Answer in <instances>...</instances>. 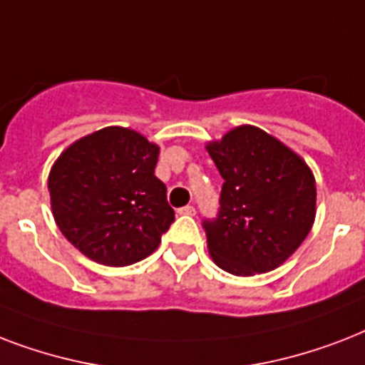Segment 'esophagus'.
Masks as SVG:
<instances>
[{"label": "esophagus", "mask_w": 365, "mask_h": 365, "mask_svg": "<svg viewBox=\"0 0 365 365\" xmlns=\"http://www.w3.org/2000/svg\"><path fill=\"white\" fill-rule=\"evenodd\" d=\"M178 214H182V216H195V206H191V205L183 206V208H180V210H178Z\"/></svg>", "instance_id": "1"}]
</instances>
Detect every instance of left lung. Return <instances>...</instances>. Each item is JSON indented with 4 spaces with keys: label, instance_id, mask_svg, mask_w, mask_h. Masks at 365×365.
Returning a JSON list of instances; mask_svg holds the SVG:
<instances>
[{
    "label": "left lung",
    "instance_id": "obj_1",
    "mask_svg": "<svg viewBox=\"0 0 365 365\" xmlns=\"http://www.w3.org/2000/svg\"><path fill=\"white\" fill-rule=\"evenodd\" d=\"M223 178L220 212L205 220L212 259L252 277L282 265L311 231L317 182L311 168L265 130L242 125L206 145Z\"/></svg>",
    "mask_w": 365,
    "mask_h": 365
}]
</instances>
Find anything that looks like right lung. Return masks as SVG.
Listing matches in <instances>:
<instances>
[{"label":"right lung","instance_id":"add662e5","mask_svg":"<svg viewBox=\"0 0 365 365\" xmlns=\"http://www.w3.org/2000/svg\"><path fill=\"white\" fill-rule=\"evenodd\" d=\"M159 145L140 132L106 126L62 151L48 174L54 222L88 259L132 265L159 248L174 222L155 176Z\"/></svg>","mask_w":365,"mask_h":365}]
</instances>
